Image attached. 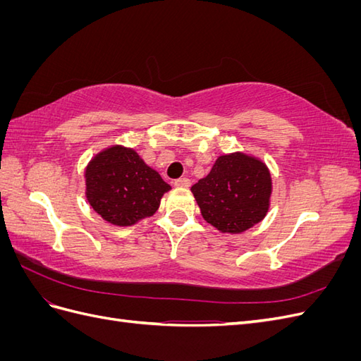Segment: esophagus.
I'll use <instances>...</instances> for the list:
<instances>
[{
	"label": "esophagus",
	"mask_w": 361,
	"mask_h": 361,
	"mask_svg": "<svg viewBox=\"0 0 361 361\" xmlns=\"http://www.w3.org/2000/svg\"><path fill=\"white\" fill-rule=\"evenodd\" d=\"M190 185H191V180L188 178H180V179L174 180V187H178V188H188Z\"/></svg>",
	"instance_id": "obj_1"
}]
</instances>
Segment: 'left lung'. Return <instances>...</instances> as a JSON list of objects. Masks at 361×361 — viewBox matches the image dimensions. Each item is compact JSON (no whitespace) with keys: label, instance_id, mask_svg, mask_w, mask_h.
<instances>
[{"label":"left lung","instance_id":"obj_1","mask_svg":"<svg viewBox=\"0 0 361 361\" xmlns=\"http://www.w3.org/2000/svg\"><path fill=\"white\" fill-rule=\"evenodd\" d=\"M191 192L206 223L221 233H243L267 216L272 178L260 158L232 152L218 157Z\"/></svg>","mask_w":361,"mask_h":361}]
</instances>
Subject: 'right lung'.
<instances>
[{"instance_id": "right-lung-1", "label": "right lung", "mask_w": 361, "mask_h": 361, "mask_svg": "<svg viewBox=\"0 0 361 361\" xmlns=\"http://www.w3.org/2000/svg\"><path fill=\"white\" fill-rule=\"evenodd\" d=\"M85 199L106 223L129 227L152 216L171 190L133 147L113 145L96 154L84 170Z\"/></svg>"}]
</instances>
